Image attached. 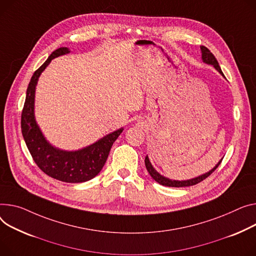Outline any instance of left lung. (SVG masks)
Listing matches in <instances>:
<instances>
[{
  "label": "left lung",
  "instance_id": "1",
  "mask_svg": "<svg viewBox=\"0 0 256 256\" xmlns=\"http://www.w3.org/2000/svg\"><path fill=\"white\" fill-rule=\"evenodd\" d=\"M200 49H202V60L205 62L206 64H209L214 66L215 69H216L221 75H224L222 71H221V69H220V66H219V64H218L217 60L215 58V56H213V54L211 52V51H210L207 47H205V46H200ZM221 162H222V160H221L216 164V166H214V168L211 170L210 172H208V173H206V174H204V175H202V176H198V177L194 178V179H190V180H186V181H176V180L168 179V178L162 176L160 174H158V173L156 171V170L153 168L151 162H149L148 156L145 158V166H146V168H147L148 173L150 174V176H151L153 179H154L158 183H160V184H162V185H164V186H170V187H184V186H192V185H196V184L202 182V180H205L206 178H208V177L215 171V170L218 168V166L221 164Z\"/></svg>",
  "mask_w": 256,
  "mask_h": 256
}]
</instances>
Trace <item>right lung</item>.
I'll list each match as a JSON object with an SVG mask.
<instances>
[{
    "label": "right lung",
    "mask_w": 256,
    "mask_h": 256,
    "mask_svg": "<svg viewBox=\"0 0 256 256\" xmlns=\"http://www.w3.org/2000/svg\"><path fill=\"white\" fill-rule=\"evenodd\" d=\"M68 52L69 49L66 47L54 50L32 76L22 112V132L34 162L41 171L49 177L62 182L81 183L92 179L100 172L113 143L124 128H119L94 144L78 151H62L52 147L45 140L34 116L36 84L39 76L51 60Z\"/></svg>",
    "instance_id": "add662e5"
}]
</instances>
